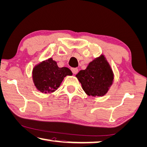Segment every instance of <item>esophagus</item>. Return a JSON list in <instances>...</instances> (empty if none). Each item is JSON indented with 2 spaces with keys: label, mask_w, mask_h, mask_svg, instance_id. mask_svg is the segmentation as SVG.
Listing matches in <instances>:
<instances>
[{
  "label": "esophagus",
  "mask_w": 147,
  "mask_h": 147,
  "mask_svg": "<svg viewBox=\"0 0 147 147\" xmlns=\"http://www.w3.org/2000/svg\"><path fill=\"white\" fill-rule=\"evenodd\" d=\"M71 71H72V72H73V74H76L78 72V69L77 68H72Z\"/></svg>",
  "instance_id": "esophagus-1"
}]
</instances>
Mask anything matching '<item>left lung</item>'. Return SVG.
I'll use <instances>...</instances> for the list:
<instances>
[{
	"label": "left lung",
	"mask_w": 147,
	"mask_h": 147,
	"mask_svg": "<svg viewBox=\"0 0 147 147\" xmlns=\"http://www.w3.org/2000/svg\"><path fill=\"white\" fill-rule=\"evenodd\" d=\"M76 77L89 96L103 97L114 82V73L105 55L101 54L91 61L85 70H81Z\"/></svg>",
	"instance_id": "obj_1"
}]
</instances>
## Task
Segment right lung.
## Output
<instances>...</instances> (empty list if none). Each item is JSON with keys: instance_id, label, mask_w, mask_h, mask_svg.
I'll use <instances>...</instances> for the list:
<instances>
[{"instance_id": "1", "label": "right lung", "mask_w": 147, "mask_h": 147, "mask_svg": "<svg viewBox=\"0 0 147 147\" xmlns=\"http://www.w3.org/2000/svg\"><path fill=\"white\" fill-rule=\"evenodd\" d=\"M72 74L69 68H60L57 62L50 57L33 67L32 78L37 90L44 94H51L57 90L65 76Z\"/></svg>"}]
</instances>
